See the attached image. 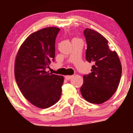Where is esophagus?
<instances>
[{
  "label": "esophagus",
  "mask_w": 133,
  "mask_h": 133,
  "mask_svg": "<svg viewBox=\"0 0 133 133\" xmlns=\"http://www.w3.org/2000/svg\"><path fill=\"white\" fill-rule=\"evenodd\" d=\"M72 77H73L72 76H65V79H66V80L69 81V80H70V79H71Z\"/></svg>",
  "instance_id": "34e87169"
}]
</instances>
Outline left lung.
Returning a JSON list of instances; mask_svg holds the SVG:
<instances>
[{
	"mask_svg": "<svg viewBox=\"0 0 133 133\" xmlns=\"http://www.w3.org/2000/svg\"><path fill=\"white\" fill-rule=\"evenodd\" d=\"M87 43L86 59L92 62L91 72L84 75L80 91L89 103L101 104L111 98L116 91L122 73V66L116 52L112 51L108 41L95 30L84 31Z\"/></svg>",
	"mask_w": 133,
	"mask_h": 133,
	"instance_id": "left-lung-1",
	"label": "left lung"
}]
</instances>
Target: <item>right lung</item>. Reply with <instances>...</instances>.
<instances>
[{
  "instance_id": "1",
  "label": "right lung",
  "mask_w": 133,
  "mask_h": 133,
  "mask_svg": "<svg viewBox=\"0 0 133 133\" xmlns=\"http://www.w3.org/2000/svg\"><path fill=\"white\" fill-rule=\"evenodd\" d=\"M60 29L47 27L30 35L20 47L14 66L20 91L30 103L45 109L60 99L64 77L46 71L54 61L55 42Z\"/></svg>"
}]
</instances>
